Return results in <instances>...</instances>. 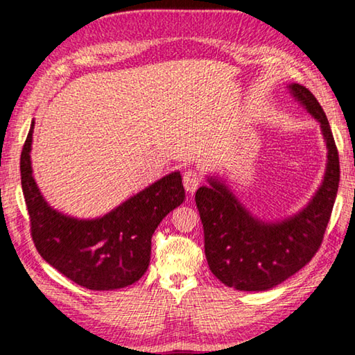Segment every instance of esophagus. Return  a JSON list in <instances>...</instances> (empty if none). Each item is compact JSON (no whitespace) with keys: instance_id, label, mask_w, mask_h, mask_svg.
<instances>
[{"instance_id":"esophagus-1","label":"esophagus","mask_w":355,"mask_h":355,"mask_svg":"<svg viewBox=\"0 0 355 355\" xmlns=\"http://www.w3.org/2000/svg\"><path fill=\"white\" fill-rule=\"evenodd\" d=\"M200 182H202V178L196 171H186L183 173L184 189H186V192H189V194H194L197 188L200 186Z\"/></svg>"}]
</instances>
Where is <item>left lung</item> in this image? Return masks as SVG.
I'll list each match as a JSON object with an SVG mask.
<instances>
[{"instance_id": "8db88e82", "label": "left lung", "mask_w": 355, "mask_h": 355, "mask_svg": "<svg viewBox=\"0 0 355 355\" xmlns=\"http://www.w3.org/2000/svg\"><path fill=\"white\" fill-rule=\"evenodd\" d=\"M294 100L320 123L327 147L322 183L310 202L290 218H255L219 177L196 192L205 235V255L222 284L239 291H266L302 269L320 249L340 183V161L332 130L321 105L307 87L288 86Z\"/></svg>"}]
</instances>
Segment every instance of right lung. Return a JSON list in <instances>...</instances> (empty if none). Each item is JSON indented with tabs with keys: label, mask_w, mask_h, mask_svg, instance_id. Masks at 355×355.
<instances>
[{
	"label": "right lung",
	"mask_w": 355,
	"mask_h": 355,
	"mask_svg": "<svg viewBox=\"0 0 355 355\" xmlns=\"http://www.w3.org/2000/svg\"><path fill=\"white\" fill-rule=\"evenodd\" d=\"M34 120L21 150L20 172L31 235L46 263L94 291L125 288L146 274L159 222L184 200L180 172L159 178L100 218L78 219L48 205L33 175Z\"/></svg>",
	"instance_id": "1"
}]
</instances>
